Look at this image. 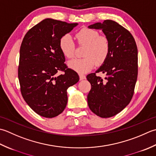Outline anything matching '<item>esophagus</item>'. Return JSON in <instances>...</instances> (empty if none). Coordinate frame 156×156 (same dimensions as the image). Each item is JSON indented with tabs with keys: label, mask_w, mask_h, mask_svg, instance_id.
Here are the masks:
<instances>
[{
	"label": "esophagus",
	"mask_w": 156,
	"mask_h": 156,
	"mask_svg": "<svg viewBox=\"0 0 156 156\" xmlns=\"http://www.w3.org/2000/svg\"><path fill=\"white\" fill-rule=\"evenodd\" d=\"M85 78H86L85 75L83 74H79V79H80V80H83V79H85Z\"/></svg>",
	"instance_id": "obj_1"
}]
</instances>
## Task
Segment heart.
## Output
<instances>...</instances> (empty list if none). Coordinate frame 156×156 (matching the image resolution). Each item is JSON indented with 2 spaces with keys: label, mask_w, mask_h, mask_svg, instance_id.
Instances as JSON below:
<instances>
[{
  "label": "heart",
  "mask_w": 156,
  "mask_h": 156,
  "mask_svg": "<svg viewBox=\"0 0 156 156\" xmlns=\"http://www.w3.org/2000/svg\"><path fill=\"white\" fill-rule=\"evenodd\" d=\"M75 38L79 45L86 46L83 58H75L69 61V68L79 73L91 71L96 63L100 65L104 63L109 55L110 41L106 36H100L98 31L85 27L78 31ZM59 47L62 55L68 58L74 56L75 44L71 36L66 34L59 41Z\"/></svg>",
  "instance_id": "1"
}]
</instances>
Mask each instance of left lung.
Segmentation results:
<instances>
[{
  "label": "left lung",
  "mask_w": 156,
  "mask_h": 156,
  "mask_svg": "<svg viewBox=\"0 0 156 156\" xmlns=\"http://www.w3.org/2000/svg\"><path fill=\"white\" fill-rule=\"evenodd\" d=\"M101 30L110 41L109 55L96 73L87 75L91 89L87 95L89 108L101 118H110L125 108L131 101L138 74V52L131 34L112 20H105L88 26Z\"/></svg>",
  "instance_id": "1"
}]
</instances>
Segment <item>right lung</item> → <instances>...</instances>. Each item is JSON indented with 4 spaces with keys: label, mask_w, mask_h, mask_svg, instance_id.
<instances>
[{
    "label": "right lung",
    "mask_w": 156,
    "mask_h": 156,
    "mask_svg": "<svg viewBox=\"0 0 156 156\" xmlns=\"http://www.w3.org/2000/svg\"><path fill=\"white\" fill-rule=\"evenodd\" d=\"M78 23L47 18L27 31L20 52L18 77L24 100L37 114L54 118L67 104V89L79 81L68 69L59 47L60 39ZM59 70L64 73L58 76Z\"/></svg>",
    "instance_id": "obj_1"
}]
</instances>
